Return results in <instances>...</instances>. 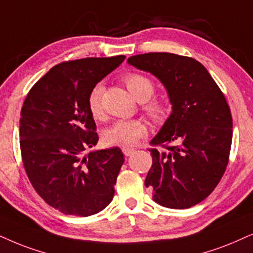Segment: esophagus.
Here are the masks:
<instances>
[{"mask_svg": "<svg viewBox=\"0 0 253 253\" xmlns=\"http://www.w3.org/2000/svg\"><path fill=\"white\" fill-rule=\"evenodd\" d=\"M123 152L126 156H130L134 153V149L133 148H123Z\"/></svg>", "mask_w": 253, "mask_h": 253, "instance_id": "34e87169", "label": "esophagus"}]
</instances>
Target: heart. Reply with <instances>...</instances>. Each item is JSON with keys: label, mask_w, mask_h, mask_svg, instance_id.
<instances>
[{"label": "heart", "mask_w": 253, "mask_h": 253, "mask_svg": "<svg viewBox=\"0 0 253 253\" xmlns=\"http://www.w3.org/2000/svg\"><path fill=\"white\" fill-rule=\"evenodd\" d=\"M124 83L128 91L133 94V97L140 103H145L154 93V85L152 81L141 73H128L124 77ZM103 93V86L95 85L91 89L87 98L88 111L95 120L104 119ZM145 110L154 120H162L167 112L165 104L156 99L148 101L145 106ZM147 133H148V128L142 120H119L106 129L104 134V140L108 146L128 148V147L135 146L142 137L147 135Z\"/></svg>", "instance_id": "1"}]
</instances>
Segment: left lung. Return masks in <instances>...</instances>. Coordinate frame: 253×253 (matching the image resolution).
I'll return each instance as SVG.
<instances>
[{"mask_svg": "<svg viewBox=\"0 0 253 253\" xmlns=\"http://www.w3.org/2000/svg\"><path fill=\"white\" fill-rule=\"evenodd\" d=\"M127 62L165 85L172 108L150 141L155 148L149 149L153 165L146 187L153 189L156 203L170 209L202 202L219 183L229 162L232 118L224 94L208 70L190 57L149 52Z\"/></svg>", "mask_w": 253, "mask_h": 253, "instance_id": "8db88e82", "label": "left lung"}]
</instances>
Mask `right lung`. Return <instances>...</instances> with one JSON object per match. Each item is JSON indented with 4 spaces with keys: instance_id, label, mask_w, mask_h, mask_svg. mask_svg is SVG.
<instances>
[{
    "instance_id": "obj_1",
    "label": "right lung",
    "mask_w": 253,
    "mask_h": 253,
    "mask_svg": "<svg viewBox=\"0 0 253 253\" xmlns=\"http://www.w3.org/2000/svg\"><path fill=\"white\" fill-rule=\"evenodd\" d=\"M125 58L89 57L57 64L23 103L20 146L25 172L37 194L65 215H94L113 200L124 154L119 147L84 154L99 139L87 98Z\"/></svg>"
}]
</instances>
